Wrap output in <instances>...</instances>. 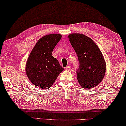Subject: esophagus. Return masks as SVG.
<instances>
[{
    "instance_id": "34e87169",
    "label": "esophagus",
    "mask_w": 126,
    "mask_h": 126,
    "mask_svg": "<svg viewBox=\"0 0 126 126\" xmlns=\"http://www.w3.org/2000/svg\"><path fill=\"white\" fill-rule=\"evenodd\" d=\"M65 69L66 70H70L71 69V67H70V65H68V66H67V67L65 68Z\"/></svg>"
}]
</instances>
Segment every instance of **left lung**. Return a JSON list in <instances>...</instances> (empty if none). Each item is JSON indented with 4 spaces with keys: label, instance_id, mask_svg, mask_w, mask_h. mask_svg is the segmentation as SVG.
Returning a JSON list of instances; mask_svg holds the SVG:
<instances>
[{
    "label": "left lung",
    "instance_id": "obj_1",
    "mask_svg": "<svg viewBox=\"0 0 126 126\" xmlns=\"http://www.w3.org/2000/svg\"><path fill=\"white\" fill-rule=\"evenodd\" d=\"M79 61L77 79L84 89H91L101 82L106 72V63L96 43L86 36L72 33L68 36Z\"/></svg>",
    "mask_w": 126,
    "mask_h": 126
}]
</instances>
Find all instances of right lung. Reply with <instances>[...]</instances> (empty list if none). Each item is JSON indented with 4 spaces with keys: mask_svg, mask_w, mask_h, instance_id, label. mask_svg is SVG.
<instances>
[{
    "mask_svg": "<svg viewBox=\"0 0 126 126\" xmlns=\"http://www.w3.org/2000/svg\"><path fill=\"white\" fill-rule=\"evenodd\" d=\"M60 34H50L37 41L26 65V73L33 85L43 89L52 85L64 68L52 56V51L61 39Z\"/></svg>",
    "mask_w": 126,
    "mask_h": 126,
    "instance_id": "add662e5",
    "label": "right lung"
}]
</instances>
